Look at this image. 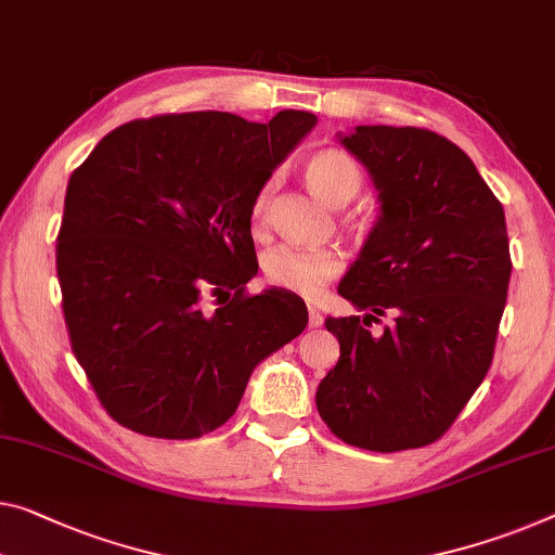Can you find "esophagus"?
<instances>
[{
  "label": "esophagus",
  "mask_w": 555,
  "mask_h": 555,
  "mask_svg": "<svg viewBox=\"0 0 555 555\" xmlns=\"http://www.w3.org/2000/svg\"><path fill=\"white\" fill-rule=\"evenodd\" d=\"M307 314H310V327H322V322H325V318H322V312L318 310V307H307Z\"/></svg>",
  "instance_id": "obj_1"
}]
</instances>
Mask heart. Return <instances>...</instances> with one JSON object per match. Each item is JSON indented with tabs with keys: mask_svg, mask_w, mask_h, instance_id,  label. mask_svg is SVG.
<instances>
[{
	"mask_svg": "<svg viewBox=\"0 0 555 555\" xmlns=\"http://www.w3.org/2000/svg\"><path fill=\"white\" fill-rule=\"evenodd\" d=\"M305 181L327 206H347L360 193L362 173L352 158L343 151L325 149L312 153L305 164ZM270 201V185H262L253 201V220L260 223ZM345 270V258L327 248H300V245H278L262 258V272L268 283L297 295H318Z\"/></svg>",
	"mask_w": 555,
	"mask_h": 555,
	"instance_id": "1",
	"label": "heart"
}]
</instances>
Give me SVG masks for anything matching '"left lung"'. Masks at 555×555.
Here are the masks:
<instances>
[{
    "instance_id": "8db88e82",
    "label": "left lung",
    "mask_w": 555,
    "mask_h": 555,
    "mask_svg": "<svg viewBox=\"0 0 555 555\" xmlns=\"http://www.w3.org/2000/svg\"><path fill=\"white\" fill-rule=\"evenodd\" d=\"M339 143L370 173L377 223L337 293L364 318H327L339 339L318 412L347 444L370 451L437 441L489 372L506 307L504 208L474 160L444 135L357 126ZM391 313L382 336L371 320Z\"/></svg>"
}]
</instances>
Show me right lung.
Listing matches in <instances>:
<instances>
[{"mask_svg":"<svg viewBox=\"0 0 555 555\" xmlns=\"http://www.w3.org/2000/svg\"><path fill=\"white\" fill-rule=\"evenodd\" d=\"M318 116L228 111L139 118L74 170L56 237L64 320L99 402L126 429L198 439L235 414L255 366L307 327L258 272L253 201ZM206 313V292L225 294ZM229 295V294H228Z\"/></svg>","mask_w":555,"mask_h":555,"instance_id":"1","label":"right lung"}]
</instances>
